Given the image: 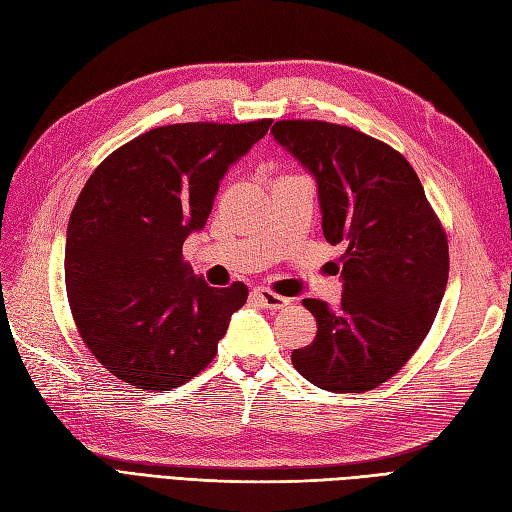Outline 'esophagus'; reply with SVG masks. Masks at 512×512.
Listing matches in <instances>:
<instances>
[{
    "instance_id": "34e87169",
    "label": "esophagus",
    "mask_w": 512,
    "mask_h": 512,
    "mask_svg": "<svg viewBox=\"0 0 512 512\" xmlns=\"http://www.w3.org/2000/svg\"><path fill=\"white\" fill-rule=\"evenodd\" d=\"M253 296L259 300V305L266 307V309H283V307L290 305V298L274 294L272 290H266V287H257Z\"/></svg>"
}]
</instances>
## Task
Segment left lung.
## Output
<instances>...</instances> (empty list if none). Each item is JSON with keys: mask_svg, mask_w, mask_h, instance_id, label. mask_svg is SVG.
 <instances>
[{"mask_svg": "<svg viewBox=\"0 0 512 512\" xmlns=\"http://www.w3.org/2000/svg\"><path fill=\"white\" fill-rule=\"evenodd\" d=\"M281 142L316 177L322 233L344 244L337 307L305 298L318 333L292 352L320 389L363 393L398 374L424 342L448 285V235L413 166L383 140L326 121H277Z\"/></svg>", "mask_w": 512, "mask_h": 512, "instance_id": "left-lung-1", "label": "left lung"}]
</instances>
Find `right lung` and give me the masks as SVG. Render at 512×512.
Instances as JSON below:
<instances>
[{
  "label": "right lung",
  "instance_id": "obj_1",
  "mask_svg": "<svg viewBox=\"0 0 512 512\" xmlns=\"http://www.w3.org/2000/svg\"><path fill=\"white\" fill-rule=\"evenodd\" d=\"M270 125L144 131L112 151L77 196L64 248L69 307L88 350L119 381L170 391L216 357L248 287H209L183 261V242L203 229L227 168Z\"/></svg>",
  "mask_w": 512,
  "mask_h": 512
}]
</instances>
